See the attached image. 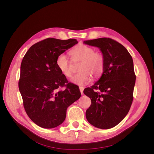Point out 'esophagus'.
<instances>
[{"instance_id": "34e87169", "label": "esophagus", "mask_w": 154, "mask_h": 154, "mask_svg": "<svg viewBox=\"0 0 154 154\" xmlns=\"http://www.w3.org/2000/svg\"><path fill=\"white\" fill-rule=\"evenodd\" d=\"M83 90H84V88H83V87H80V92L82 94H83Z\"/></svg>"}]
</instances>
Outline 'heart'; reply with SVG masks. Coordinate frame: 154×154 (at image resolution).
<instances>
[{"mask_svg":"<svg viewBox=\"0 0 154 154\" xmlns=\"http://www.w3.org/2000/svg\"><path fill=\"white\" fill-rule=\"evenodd\" d=\"M71 54L74 61H82L79 67L80 72L71 79V82L74 84L86 85L91 80L92 76L95 78H98L103 72L105 67L104 56L101 53L95 51L93 48L80 44L71 51ZM56 63L59 71L65 76H72L73 72L71 63L66 54H59Z\"/></svg>","mask_w":154,"mask_h":154,"instance_id":"1","label":"heart"}]
</instances>
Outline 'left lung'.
Masks as SVG:
<instances>
[{
    "mask_svg": "<svg viewBox=\"0 0 154 154\" xmlns=\"http://www.w3.org/2000/svg\"><path fill=\"white\" fill-rule=\"evenodd\" d=\"M84 43L100 48L105 58L101 78L83 91L91 100L86 118L95 127L112 128L125 118L132 103L136 78L133 60L123 45L112 38H100Z\"/></svg>",
    "mask_w": 154,
    "mask_h": 154,
    "instance_id": "left-lung-1",
    "label": "left lung"
}]
</instances>
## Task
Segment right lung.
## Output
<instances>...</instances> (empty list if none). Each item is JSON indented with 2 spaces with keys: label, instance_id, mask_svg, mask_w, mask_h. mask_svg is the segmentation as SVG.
Returning <instances> with one entry per match:
<instances>
[{
  "label": "right lung",
  "instance_id": "add662e5",
  "mask_svg": "<svg viewBox=\"0 0 154 154\" xmlns=\"http://www.w3.org/2000/svg\"><path fill=\"white\" fill-rule=\"evenodd\" d=\"M77 43L76 39L46 38L32 45L22 59L18 88L23 105L29 118L42 128L61 125L67 107L81 96L79 87L68 82L56 63L59 54Z\"/></svg>",
  "mask_w": 154,
  "mask_h": 154
}]
</instances>
